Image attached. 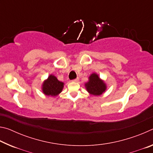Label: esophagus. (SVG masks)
<instances>
[{"label":"esophagus","mask_w":153,"mask_h":153,"mask_svg":"<svg viewBox=\"0 0 153 153\" xmlns=\"http://www.w3.org/2000/svg\"><path fill=\"white\" fill-rule=\"evenodd\" d=\"M78 80H79V78H78V77H77L76 79L72 80V82H78Z\"/></svg>","instance_id":"34e87169"}]
</instances>
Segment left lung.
Masks as SVG:
<instances>
[{
    "instance_id": "1",
    "label": "left lung",
    "mask_w": 153,
    "mask_h": 153,
    "mask_svg": "<svg viewBox=\"0 0 153 153\" xmlns=\"http://www.w3.org/2000/svg\"><path fill=\"white\" fill-rule=\"evenodd\" d=\"M87 92L90 94L98 97L102 94L107 90V84L97 73H92L88 77V81L84 84Z\"/></svg>"
}]
</instances>
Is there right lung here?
<instances>
[{
	"mask_svg": "<svg viewBox=\"0 0 153 153\" xmlns=\"http://www.w3.org/2000/svg\"><path fill=\"white\" fill-rule=\"evenodd\" d=\"M65 84L60 82L53 74L49 75L48 78L44 80L42 84V91L46 96L56 97L62 92Z\"/></svg>",
	"mask_w": 153,
	"mask_h": 153,
	"instance_id": "obj_1",
	"label": "right lung"
}]
</instances>
